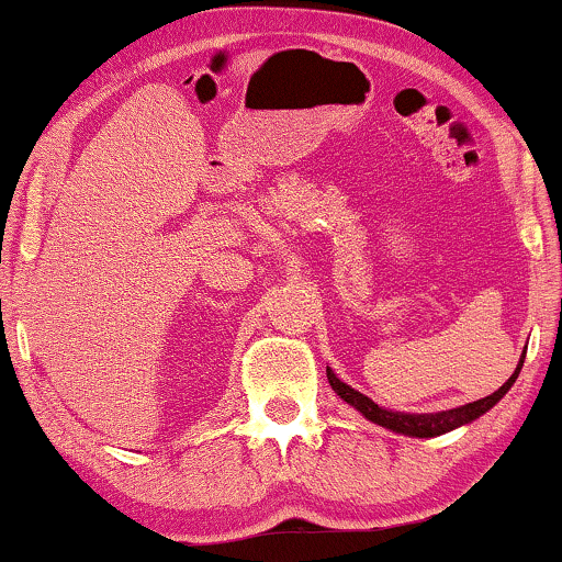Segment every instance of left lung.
Masks as SVG:
<instances>
[{"label": "left lung", "instance_id": "left-lung-1", "mask_svg": "<svg viewBox=\"0 0 562 562\" xmlns=\"http://www.w3.org/2000/svg\"><path fill=\"white\" fill-rule=\"evenodd\" d=\"M521 363H525V356H521L517 371L509 375V381H506L498 391H494L491 396L479 398V402H473V404L458 406V409L437 412V414H404V412L381 409V406L375 404L373 398H368L366 394H360V391L350 389L348 383H342L340 379H337V375L329 371V368H327V381H329V386L337 391V396L356 406L360 414H366V417L375 422V425L394 429V432H402V435H412V437H437V435L450 432V429H456L460 425H468V422L479 419L481 414H486L491 406H494L498 398H502L506 391L512 389V383L517 381V375L521 371Z\"/></svg>", "mask_w": 562, "mask_h": 562}]
</instances>
